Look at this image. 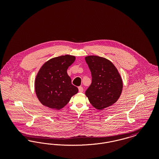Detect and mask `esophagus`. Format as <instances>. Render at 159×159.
I'll use <instances>...</instances> for the list:
<instances>
[{
	"label": "esophagus",
	"mask_w": 159,
	"mask_h": 159,
	"mask_svg": "<svg viewBox=\"0 0 159 159\" xmlns=\"http://www.w3.org/2000/svg\"><path fill=\"white\" fill-rule=\"evenodd\" d=\"M78 89H79V92H83V89L82 86H79V87L78 88Z\"/></svg>",
	"instance_id": "obj_1"
}]
</instances>
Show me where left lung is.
I'll return each mask as SVG.
<instances>
[{
	"label": "left lung",
	"mask_w": 159,
	"mask_h": 159,
	"mask_svg": "<svg viewBox=\"0 0 159 159\" xmlns=\"http://www.w3.org/2000/svg\"><path fill=\"white\" fill-rule=\"evenodd\" d=\"M85 60L92 77L85 94L92 106L102 110L119 98L123 88L121 77L113 64L106 58L92 55Z\"/></svg>",
	"instance_id": "8db88e82"
}]
</instances>
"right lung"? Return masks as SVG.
<instances>
[{"mask_svg":"<svg viewBox=\"0 0 159 159\" xmlns=\"http://www.w3.org/2000/svg\"><path fill=\"white\" fill-rule=\"evenodd\" d=\"M75 59V56L69 55L55 57L46 62L39 70L35 80V91L43 106L60 110L78 92L67 73Z\"/></svg>","mask_w":159,"mask_h":159,"instance_id":"obj_1","label":"right lung"}]
</instances>
